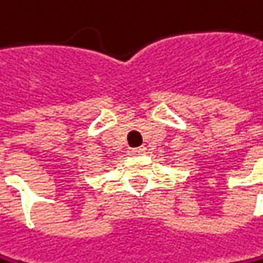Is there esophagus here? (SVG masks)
I'll use <instances>...</instances> for the list:
<instances>
[{
  "label": "esophagus",
  "instance_id": "obj_1",
  "mask_svg": "<svg viewBox=\"0 0 263 263\" xmlns=\"http://www.w3.org/2000/svg\"><path fill=\"white\" fill-rule=\"evenodd\" d=\"M144 152H146V147H138V149H130V151H128L130 155H141V154H144Z\"/></svg>",
  "mask_w": 263,
  "mask_h": 263
}]
</instances>
